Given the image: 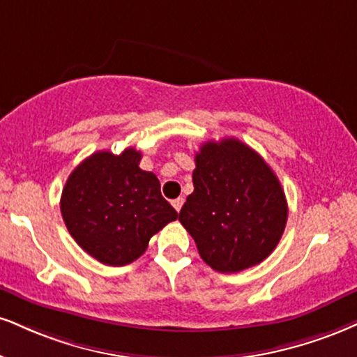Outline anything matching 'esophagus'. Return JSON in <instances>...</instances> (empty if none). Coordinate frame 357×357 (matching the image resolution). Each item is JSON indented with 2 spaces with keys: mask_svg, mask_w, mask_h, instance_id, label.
Wrapping results in <instances>:
<instances>
[{
  "mask_svg": "<svg viewBox=\"0 0 357 357\" xmlns=\"http://www.w3.org/2000/svg\"><path fill=\"white\" fill-rule=\"evenodd\" d=\"M171 204H173V208L179 213V209H181L184 204V197H176V199L171 201Z\"/></svg>",
  "mask_w": 357,
  "mask_h": 357,
  "instance_id": "obj_1",
  "label": "esophagus"
}]
</instances>
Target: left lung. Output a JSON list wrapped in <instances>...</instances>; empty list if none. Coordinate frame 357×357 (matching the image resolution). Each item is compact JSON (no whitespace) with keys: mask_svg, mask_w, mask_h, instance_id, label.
I'll return each instance as SVG.
<instances>
[{"mask_svg":"<svg viewBox=\"0 0 357 357\" xmlns=\"http://www.w3.org/2000/svg\"><path fill=\"white\" fill-rule=\"evenodd\" d=\"M195 191L179 221L199 256L218 273H239L264 261L284 233L287 203L263 158L236 137L208 141L196 153Z\"/></svg>","mask_w":357,"mask_h":357,"instance_id":"1","label":"left lung"}]
</instances>
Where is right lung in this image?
<instances>
[{
  "mask_svg": "<svg viewBox=\"0 0 357 357\" xmlns=\"http://www.w3.org/2000/svg\"><path fill=\"white\" fill-rule=\"evenodd\" d=\"M141 153L98 151L70 174L61 195V214L81 248L108 266H126L178 213L161 196L156 174L139 167Z\"/></svg>",
  "mask_w": 357,
  "mask_h": 357,
  "instance_id": "right-lung-1",
  "label": "right lung"
}]
</instances>
